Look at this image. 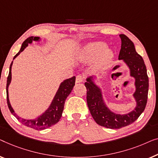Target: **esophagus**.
I'll return each instance as SVG.
<instances>
[{"label": "esophagus", "instance_id": "1", "mask_svg": "<svg viewBox=\"0 0 158 158\" xmlns=\"http://www.w3.org/2000/svg\"><path fill=\"white\" fill-rule=\"evenodd\" d=\"M84 77L81 75H78L76 78V83H81V82L84 81Z\"/></svg>", "mask_w": 158, "mask_h": 158}]
</instances>
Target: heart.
I'll return each instance as SVG.
<instances>
[{
  "instance_id": "1",
  "label": "heart",
  "mask_w": 158,
  "mask_h": 158,
  "mask_svg": "<svg viewBox=\"0 0 158 158\" xmlns=\"http://www.w3.org/2000/svg\"><path fill=\"white\" fill-rule=\"evenodd\" d=\"M81 59L84 61H94V67L96 69H102L106 67L113 58L112 51L106 48L104 42L97 41L89 44L82 50Z\"/></svg>"
}]
</instances>
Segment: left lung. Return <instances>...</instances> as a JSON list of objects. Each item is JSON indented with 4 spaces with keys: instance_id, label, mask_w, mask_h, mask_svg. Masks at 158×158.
Segmentation results:
<instances>
[{
    "instance_id": "8db88e82",
    "label": "left lung",
    "mask_w": 158,
    "mask_h": 158,
    "mask_svg": "<svg viewBox=\"0 0 158 158\" xmlns=\"http://www.w3.org/2000/svg\"><path fill=\"white\" fill-rule=\"evenodd\" d=\"M119 37L122 44L118 59L123 60L130 69V77L135 79V108L127 114H117L106 105L102 89L94 81L95 77H88L84 84L86 102L93 119L99 125L110 129H119L134 123L145 110L148 101L149 79L143 57L137 54L134 44L127 35L120 34Z\"/></svg>"
}]
</instances>
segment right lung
I'll use <instances>...</instances> for the list:
<instances>
[{"label":"right lung","instance_id":"add662e5","mask_svg":"<svg viewBox=\"0 0 158 158\" xmlns=\"http://www.w3.org/2000/svg\"><path fill=\"white\" fill-rule=\"evenodd\" d=\"M40 38L36 36H31L28 37L27 39H26L22 44L21 48L18 54H15V56L13 58V59H15L25 48L28 46V44H31L33 41H39ZM13 65V61L11 62L9 69V74L7 79V84H6V94H7V103L8 106L13 116L16 117V119L20 123H22L23 125L28 127L33 128L36 130H43L45 129H47L50 127L56 124L59 119H61L62 112L64 110V104H65V100L67 98V97L70 94L72 91L75 85V79L76 77H73L72 78L67 79L62 81L60 84L58 91L55 94V96L53 99V100L51 103L49 107L41 115L38 117L37 118L34 119H23L18 114H15V112L13 110V107L10 105L9 97H8V86L11 81V68Z\"/></svg>","mask_w":158,"mask_h":158}]
</instances>
